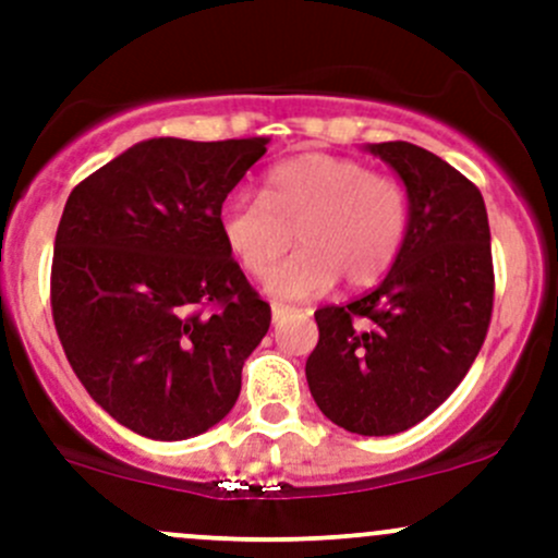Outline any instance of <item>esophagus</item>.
Listing matches in <instances>:
<instances>
[{
  "mask_svg": "<svg viewBox=\"0 0 558 558\" xmlns=\"http://www.w3.org/2000/svg\"><path fill=\"white\" fill-rule=\"evenodd\" d=\"M286 313H289V307L278 305V302H275V305H272V324H280V320L286 318Z\"/></svg>",
  "mask_w": 558,
  "mask_h": 558,
  "instance_id": "obj_1",
  "label": "esophagus"
}]
</instances>
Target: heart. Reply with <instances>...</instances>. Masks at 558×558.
Returning a JSON list of instances; mask_svg holds the SVG:
<instances>
[{
  "instance_id": "b5f03b06",
  "label": "heart",
  "mask_w": 558,
  "mask_h": 558,
  "mask_svg": "<svg viewBox=\"0 0 558 558\" xmlns=\"http://www.w3.org/2000/svg\"><path fill=\"white\" fill-rule=\"evenodd\" d=\"M229 253L253 278H267L291 243L302 245L269 278L278 300H307L340 278L348 289L388 272L410 229L402 180L362 161L302 154L269 167L258 194H232L218 213Z\"/></svg>"
}]
</instances>
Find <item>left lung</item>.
I'll return each mask as SVG.
<instances>
[{
  "instance_id": "obj_1",
  "label": "left lung",
  "mask_w": 558,
  "mask_h": 558,
  "mask_svg": "<svg viewBox=\"0 0 558 558\" xmlns=\"http://www.w3.org/2000/svg\"><path fill=\"white\" fill-rule=\"evenodd\" d=\"M410 194V229L384 283L315 311L307 386L331 424L399 435L435 413L475 362L494 311L492 232L483 196L413 143L369 145Z\"/></svg>"
}]
</instances>
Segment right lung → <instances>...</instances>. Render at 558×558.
<instances>
[{"mask_svg": "<svg viewBox=\"0 0 558 558\" xmlns=\"http://www.w3.org/2000/svg\"><path fill=\"white\" fill-rule=\"evenodd\" d=\"M267 137L137 143L72 189L56 229V335L94 402L150 440H189L234 408L272 311L218 213Z\"/></svg>", "mask_w": 558, "mask_h": 558, "instance_id": "obj_1", "label": "right lung"}]
</instances>
